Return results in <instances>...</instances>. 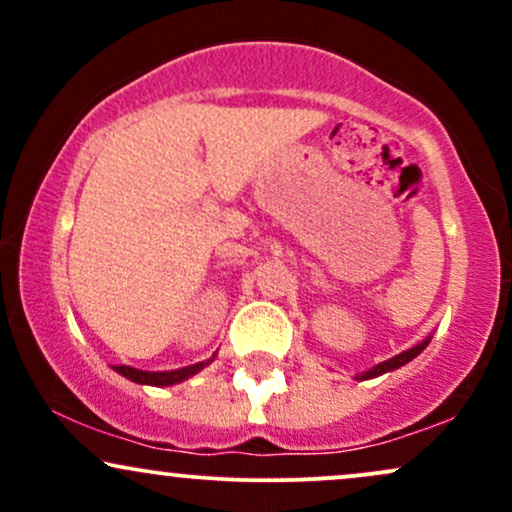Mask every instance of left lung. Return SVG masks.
<instances>
[{"label":"left lung","instance_id":"obj_1","mask_svg":"<svg viewBox=\"0 0 512 512\" xmlns=\"http://www.w3.org/2000/svg\"><path fill=\"white\" fill-rule=\"evenodd\" d=\"M428 342H431V339H424V342L421 344H416L414 349H407V351H402V354H397V356H392V358H387V361H383V363H378V366H373L370 370H366V373H361V375H356V380H368V378H378V375H383V373H387V370H395V368H399V366H404V363H409L411 358H416L421 354V351L426 349L428 346Z\"/></svg>","mask_w":512,"mask_h":512}]
</instances>
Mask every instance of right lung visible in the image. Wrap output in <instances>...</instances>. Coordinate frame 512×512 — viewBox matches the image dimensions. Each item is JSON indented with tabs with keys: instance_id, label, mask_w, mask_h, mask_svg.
I'll return each mask as SVG.
<instances>
[{
	"instance_id": "add662e5",
	"label": "right lung",
	"mask_w": 512,
	"mask_h": 512,
	"mask_svg": "<svg viewBox=\"0 0 512 512\" xmlns=\"http://www.w3.org/2000/svg\"><path fill=\"white\" fill-rule=\"evenodd\" d=\"M209 361H211V358H209ZM209 361L195 363V366H185V368H178V370H163V373H151V370H137V368H129V366H115V370L120 375H125L127 380H132V383L166 387V385L182 383V380H187L190 375L199 373V370H202L204 366H209Z\"/></svg>"
}]
</instances>
